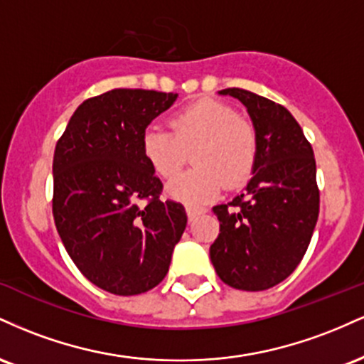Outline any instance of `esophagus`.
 <instances>
[{
	"instance_id": "obj_1",
	"label": "esophagus",
	"mask_w": 364,
	"mask_h": 364,
	"mask_svg": "<svg viewBox=\"0 0 364 364\" xmlns=\"http://www.w3.org/2000/svg\"><path fill=\"white\" fill-rule=\"evenodd\" d=\"M185 210H186L188 219H190V220H195L196 217H198V215L205 214L207 208H203V207H195V205H186V207H185Z\"/></svg>"
}]
</instances>
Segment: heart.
Wrapping results in <instances>:
<instances>
[{
	"label": "heart",
	"instance_id": "heart-1",
	"mask_svg": "<svg viewBox=\"0 0 364 364\" xmlns=\"http://www.w3.org/2000/svg\"><path fill=\"white\" fill-rule=\"evenodd\" d=\"M171 129L149 127L141 135V152L154 173L173 178L193 152L195 169L168 185V195L185 203H207L225 188H236L252 176L258 156V133L229 104L202 99L171 118Z\"/></svg>",
	"mask_w": 364,
	"mask_h": 364
}]
</instances>
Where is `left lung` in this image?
<instances>
[{
    "instance_id": "obj_1",
    "label": "left lung",
    "mask_w": 364,
    "mask_h": 364,
    "mask_svg": "<svg viewBox=\"0 0 364 364\" xmlns=\"http://www.w3.org/2000/svg\"><path fill=\"white\" fill-rule=\"evenodd\" d=\"M219 94L246 107L258 133V156L245 190L228 205L214 207L220 232L210 260L228 286L265 291L294 272L311 241L320 210L315 157L281 104L245 89Z\"/></svg>"
}]
</instances>
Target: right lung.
<instances>
[{
	"instance_id": "add662e5",
	"label": "right lung",
	"mask_w": 364,
	"mask_h": 364,
	"mask_svg": "<svg viewBox=\"0 0 364 364\" xmlns=\"http://www.w3.org/2000/svg\"><path fill=\"white\" fill-rule=\"evenodd\" d=\"M176 99L144 89L87 99L54 150L58 232L78 270L112 294L156 287L186 228L185 207L159 198L162 183L141 152L145 128Z\"/></svg>"
}]
</instances>
